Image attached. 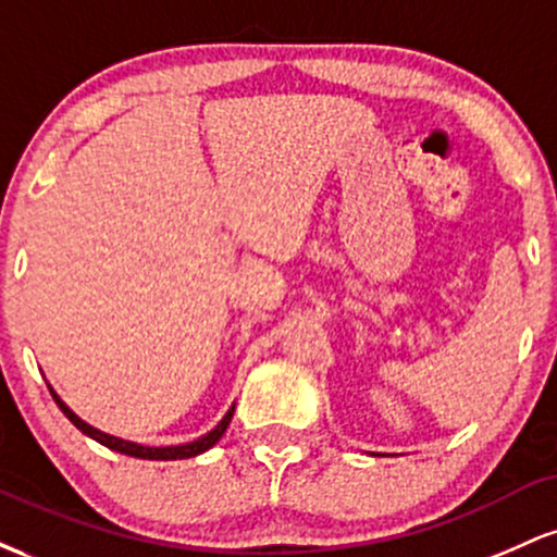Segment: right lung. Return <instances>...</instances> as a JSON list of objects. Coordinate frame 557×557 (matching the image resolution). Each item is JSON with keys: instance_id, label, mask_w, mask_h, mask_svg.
Wrapping results in <instances>:
<instances>
[{"instance_id": "right-lung-1", "label": "right lung", "mask_w": 557, "mask_h": 557, "mask_svg": "<svg viewBox=\"0 0 557 557\" xmlns=\"http://www.w3.org/2000/svg\"><path fill=\"white\" fill-rule=\"evenodd\" d=\"M49 393H52V398L57 400V406L62 408V413H65V417H67L70 421H73V424L78 426V430H81L83 434H88V437H94L96 443L107 445V447H110V450L125 453V456H133V458H149V461H175V458H194V456H198V453L209 450V447H212V445L216 443V440H220L222 434H225V430H227V426H230V419H233V411H235V408H230V411L225 413V419H222L220 424H216L212 432H209V434H203V437L194 440V443H185V445H172V447H146V445H138V443H127V440L112 437V434H104V432L94 430V426H88L86 421L75 417V413L70 411V408L65 406V403H62L60 398H57V393H54L52 387H49Z\"/></svg>"}]
</instances>
